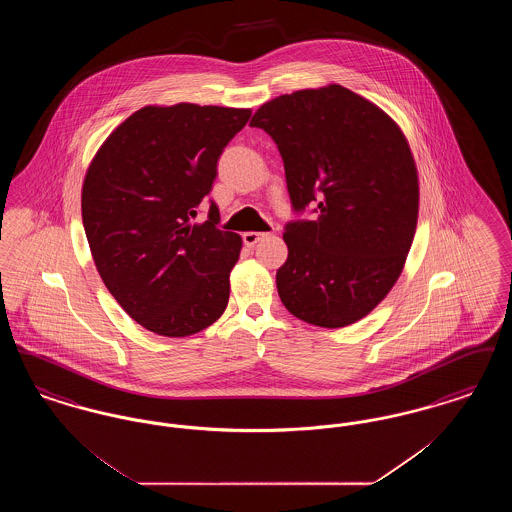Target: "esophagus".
Returning <instances> with one entry per match:
<instances>
[{"instance_id":"1","label":"esophagus","mask_w":512,"mask_h":512,"mask_svg":"<svg viewBox=\"0 0 512 512\" xmlns=\"http://www.w3.org/2000/svg\"><path fill=\"white\" fill-rule=\"evenodd\" d=\"M263 236H265V234H261V232H245L244 244L247 245V247H253Z\"/></svg>"}]
</instances>
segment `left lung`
Returning <instances> with one entry per match:
<instances>
[{"label":"left lung","instance_id":"left-lung-1","mask_svg":"<svg viewBox=\"0 0 512 512\" xmlns=\"http://www.w3.org/2000/svg\"><path fill=\"white\" fill-rule=\"evenodd\" d=\"M251 126L284 159L295 211L276 288L293 317L343 328L366 317L401 276L418 220V171L409 142L386 111L328 84L270 99Z\"/></svg>","mask_w":512,"mask_h":512}]
</instances>
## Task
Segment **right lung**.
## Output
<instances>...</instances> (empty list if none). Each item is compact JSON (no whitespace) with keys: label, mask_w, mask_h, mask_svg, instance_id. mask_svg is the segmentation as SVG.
<instances>
[{"label":"right lung","mask_w":512,"mask_h":512,"mask_svg":"<svg viewBox=\"0 0 512 512\" xmlns=\"http://www.w3.org/2000/svg\"><path fill=\"white\" fill-rule=\"evenodd\" d=\"M251 109L146 105L94 155L82 184V222L99 276L149 332L186 338L224 313L242 238L197 217L217 161Z\"/></svg>","instance_id":"obj_1"}]
</instances>
